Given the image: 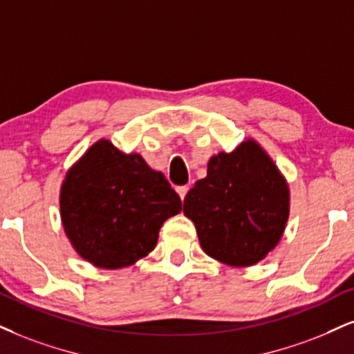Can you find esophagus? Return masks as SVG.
I'll list each match as a JSON object with an SVG mask.
<instances>
[{
	"mask_svg": "<svg viewBox=\"0 0 354 354\" xmlns=\"http://www.w3.org/2000/svg\"><path fill=\"white\" fill-rule=\"evenodd\" d=\"M187 192H189V185H184V187H177V194H178V197H180L182 202H184V198H185Z\"/></svg>",
	"mask_w": 354,
	"mask_h": 354,
	"instance_id": "obj_1",
	"label": "esophagus"
}]
</instances>
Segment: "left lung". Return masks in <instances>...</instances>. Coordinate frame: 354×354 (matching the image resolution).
Listing matches in <instances>:
<instances>
[{"instance_id": "obj_1", "label": "left lung", "mask_w": 354, "mask_h": 354, "mask_svg": "<svg viewBox=\"0 0 354 354\" xmlns=\"http://www.w3.org/2000/svg\"><path fill=\"white\" fill-rule=\"evenodd\" d=\"M290 213V190L276 162L256 139L233 152L220 151L184 200L202 250L233 268L264 259L282 239Z\"/></svg>"}]
</instances>
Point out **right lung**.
Listing matches in <instances>:
<instances>
[{
    "instance_id": "add662e5",
    "label": "right lung",
    "mask_w": 354,
    "mask_h": 354,
    "mask_svg": "<svg viewBox=\"0 0 354 354\" xmlns=\"http://www.w3.org/2000/svg\"><path fill=\"white\" fill-rule=\"evenodd\" d=\"M59 205L72 248L100 269L136 264L156 248L164 221L182 210L162 172L104 138L67 170Z\"/></svg>"
}]
</instances>
